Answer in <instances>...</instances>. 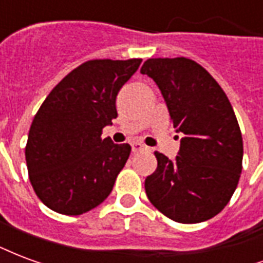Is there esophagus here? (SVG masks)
Segmentation results:
<instances>
[{"label": "esophagus", "instance_id": "obj_1", "mask_svg": "<svg viewBox=\"0 0 263 263\" xmlns=\"http://www.w3.org/2000/svg\"><path fill=\"white\" fill-rule=\"evenodd\" d=\"M132 152H139V151H143V149H146V146L141 142H132Z\"/></svg>", "mask_w": 263, "mask_h": 263}]
</instances>
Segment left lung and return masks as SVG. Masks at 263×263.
<instances>
[{
  "label": "left lung",
  "instance_id": "obj_1",
  "mask_svg": "<svg viewBox=\"0 0 263 263\" xmlns=\"http://www.w3.org/2000/svg\"><path fill=\"white\" fill-rule=\"evenodd\" d=\"M159 87L176 132V159L155 152L149 201L171 220L203 222L226 207L242 171V135L230 100L207 70L186 58L148 59L141 69Z\"/></svg>",
  "mask_w": 263,
  "mask_h": 263
}]
</instances>
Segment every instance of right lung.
Instances as JSON below:
<instances>
[{
  "instance_id": "obj_1",
  "label": "right lung",
  "mask_w": 263,
  "mask_h": 263,
  "mask_svg": "<svg viewBox=\"0 0 263 263\" xmlns=\"http://www.w3.org/2000/svg\"><path fill=\"white\" fill-rule=\"evenodd\" d=\"M141 62L88 60L49 92L25 148L29 180L46 207L80 215L109 196L131 146L103 139L101 134L117 118V94Z\"/></svg>"
}]
</instances>
